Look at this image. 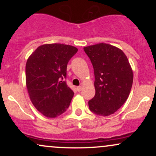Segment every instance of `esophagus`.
Instances as JSON below:
<instances>
[{
  "instance_id": "esophagus-1",
  "label": "esophagus",
  "mask_w": 156,
  "mask_h": 156,
  "mask_svg": "<svg viewBox=\"0 0 156 156\" xmlns=\"http://www.w3.org/2000/svg\"><path fill=\"white\" fill-rule=\"evenodd\" d=\"M81 89H82V87H80V86L76 87V90L78 91V92H80V91H81Z\"/></svg>"
}]
</instances>
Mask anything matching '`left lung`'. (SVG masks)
Instances as JSON below:
<instances>
[{"label": "left lung", "instance_id": "left-lung-1", "mask_svg": "<svg viewBox=\"0 0 156 156\" xmlns=\"http://www.w3.org/2000/svg\"><path fill=\"white\" fill-rule=\"evenodd\" d=\"M94 73L95 95L89 101L91 112L100 116L116 112L127 101L133 73L124 52L115 46L99 43L83 48Z\"/></svg>", "mask_w": 156, "mask_h": 156}]
</instances>
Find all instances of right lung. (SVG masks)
Instances as JSON below:
<instances>
[{"instance_id": "right-lung-1", "label": "right lung", "mask_w": 156, "mask_h": 156, "mask_svg": "<svg viewBox=\"0 0 156 156\" xmlns=\"http://www.w3.org/2000/svg\"><path fill=\"white\" fill-rule=\"evenodd\" d=\"M78 48L64 44L39 46L26 66V87L31 101L44 117L55 118L67 111L73 91L64 80L69 59Z\"/></svg>"}]
</instances>
